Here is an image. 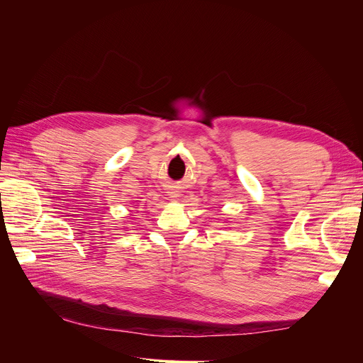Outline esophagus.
<instances>
[{
  "label": "esophagus",
  "mask_w": 363,
  "mask_h": 363,
  "mask_svg": "<svg viewBox=\"0 0 363 363\" xmlns=\"http://www.w3.org/2000/svg\"><path fill=\"white\" fill-rule=\"evenodd\" d=\"M168 195H169V199H171V200H174V201H179V199H180V191H177V189H171V191L168 192Z\"/></svg>",
  "instance_id": "1"
}]
</instances>
